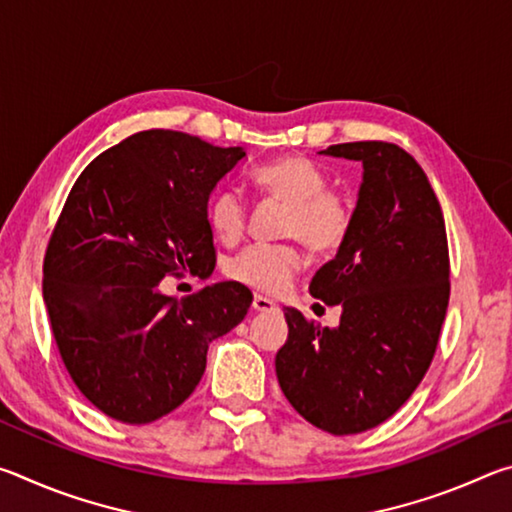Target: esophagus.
Returning <instances> with one entry per match:
<instances>
[{
	"mask_svg": "<svg viewBox=\"0 0 512 512\" xmlns=\"http://www.w3.org/2000/svg\"><path fill=\"white\" fill-rule=\"evenodd\" d=\"M253 309L259 311V314H271V311H280V307H277L273 300H268L264 296H255L253 298Z\"/></svg>",
	"mask_w": 512,
	"mask_h": 512,
	"instance_id": "1",
	"label": "esophagus"
}]
</instances>
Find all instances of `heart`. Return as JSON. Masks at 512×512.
<instances>
[{"label":"heart","instance_id":"b5f03b06","mask_svg":"<svg viewBox=\"0 0 512 512\" xmlns=\"http://www.w3.org/2000/svg\"><path fill=\"white\" fill-rule=\"evenodd\" d=\"M253 183L264 196L287 205L282 232L296 237L311 253H336L350 237L354 207L350 198L329 189L327 171L305 155H284L253 171ZM214 235L225 244L241 239L248 207L235 187H221L207 207ZM302 255L291 244H255L230 264V275L262 293H280L300 271Z\"/></svg>","mask_w":512,"mask_h":512}]
</instances>
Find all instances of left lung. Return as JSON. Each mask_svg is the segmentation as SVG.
<instances>
[{
    "label": "left lung",
    "instance_id": "left-lung-1",
    "mask_svg": "<svg viewBox=\"0 0 512 512\" xmlns=\"http://www.w3.org/2000/svg\"><path fill=\"white\" fill-rule=\"evenodd\" d=\"M320 153L363 164L350 237L309 284L341 307V323L318 327L284 309L275 372L302 418L348 436L391 418L427 372L447 314L449 250L438 198L404 149L348 142Z\"/></svg>",
    "mask_w": 512,
    "mask_h": 512
}]
</instances>
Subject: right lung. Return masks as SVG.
<instances>
[{"instance_id":"1","label":"right lung","mask_w":512,"mask_h":512,"mask_svg":"<svg viewBox=\"0 0 512 512\" xmlns=\"http://www.w3.org/2000/svg\"><path fill=\"white\" fill-rule=\"evenodd\" d=\"M246 158L178 131H142L97 155L51 232L42 296L79 391L110 418L149 424L201 381L207 348L248 314L253 293L219 282L187 298L164 275L214 271L207 201Z\"/></svg>"}]
</instances>
